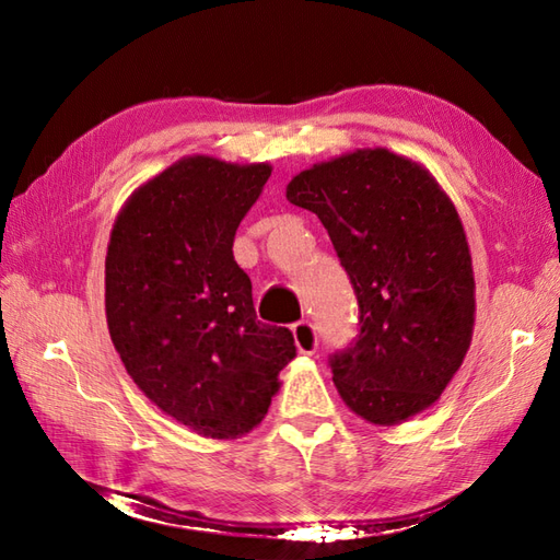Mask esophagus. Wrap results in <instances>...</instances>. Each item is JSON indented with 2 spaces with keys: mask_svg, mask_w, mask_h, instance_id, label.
Here are the masks:
<instances>
[{
  "mask_svg": "<svg viewBox=\"0 0 560 560\" xmlns=\"http://www.w3.org/2000/svg\"><path fill=\"white\" fill-rule=\"evenodd\" d=\"M293 339H295V347H299L301 353H315L319 347V339H317V329L311 323V319H301V323H295L293 327Z\"/></svg>",
  "mask_w": 560,
  "mask_h": 560,
  "instance_id": "esophagus-1",
  "label": "esophagus"
}]
</instances>
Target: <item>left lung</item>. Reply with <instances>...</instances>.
I'll return each mask as SVG.
<instances>
[{"label": "left lung", "instance_id": "8db88e82", "mask_svg": "<svg viewBox=\"0 0 560 560\" xmlns=\"http://www.w3.org/2000/svg\"><path fill=\"white\" fill-rule=\"evenodd\" d=\"M291 205L317 213L359 301V335L329 355L341 399L392 425L431 407L474 327L462 221L421 165L363 149L295 175Z\"/></svg>", "mask_w": 560, "mask_h": 560}]
</instances>
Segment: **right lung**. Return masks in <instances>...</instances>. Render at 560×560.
<instances>
[{"instance_id":"1","label":"right lung","mask_w":560,"mask_h":560,"mask_svg":"<svg viewBox=\"0 0 560 560\" xmlns=\"http://www.w3.org/2000/svg\"><path fill=\"white\" fill-rule=\"evenodd\" d=\"M271 175L267 163L195 156L135 192L105 257V313L139 389L199 435L235 438L265 419L291 329L255 315L233 257L235 231Z\"/></svg>"}]
</instances>
